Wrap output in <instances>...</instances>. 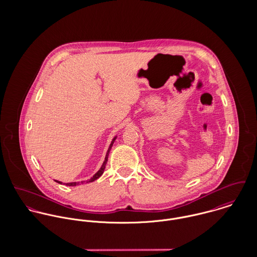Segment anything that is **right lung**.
Here are the masks:
<instances>
[{"label":"right lung","instance_id":"add662e5","mask_svg":"<svg viewBox=\"0 0 257 257\" xmlns=\"http://www.w3.org/2000/svg\"><path fill=\"white\" fill-rule=\"evenodd\" d=\"M115 139L116 138H113V140L111 141V143H110V147H109V149H108V152H107V154H106V157H105V161H104V163H103V165H102V167L100 168V170L91 178V179H89L88 181H87V183H89V182H93V181H95V180H97L103 173H104V170H105V168H106V164H107V161H108V156H109V153H110V148L112 147V145H113V143H114V141H115ZM57 183L62 184V182H60V181H56ZM81 183L83 184V182H81ZM76 185H79V182H71V183H66V186H76Z\"/></svg>","mask_w":257,"mask_h":257}]
</instances>
